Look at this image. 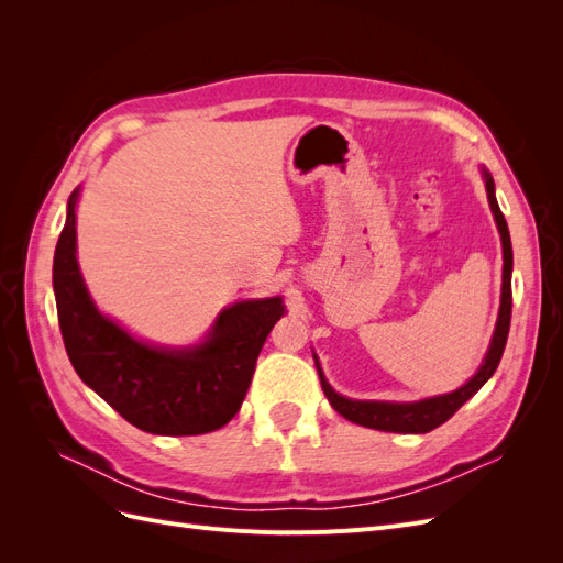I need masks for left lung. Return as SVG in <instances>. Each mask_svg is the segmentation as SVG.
<instances>
[{"label": "left lung", "mask_w": 563, "mask_h": 563, "mask_svg": "<svg viewBox=\"0 0 563 563\" xmlns=\"http://www.w3.org/2000/svg\"><path fill=\"white\" fill-rule=\"evenodd\" d=\"M482 178L486 185V197H488V207L493 213V220H496L498 232H500V242H503V288H500V310L496 319V329H493L490 345L486 350L484 362L476 368L474 376L449 395H437L428 399H418V401H368V399H350L338 395V391L329 385L327 376L319 366L317 354L314 356V366L319 373V380L323 387V395L331 401L335 411L347 418L350 422L362 424V428L371 430H380V432H399V434H424L432 432L439 424H444L460 406H463L467 399H472L476 391H479L486 380L496 373L500 356L507 343V333H509V317H512V242H509V230L505 223V216L498 207L496 199V183H493V176L488 174V168L482 166Z\"/></svg>", "instance_id": "left-lung-1"}]
</instances>
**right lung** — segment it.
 Here are the masks:
<instances>
[{"instance_id": "add662e5", "label": "right lung", "mask_w": 563, "mask_h": 563, "mask_svg": "<svg viewBox=\"0 0 563 563\" xmlns=\"http://www.w3.org/2000/svg\"><path fill=\"white\" fill-rule=\"evenodd\" d=\"M67 199L54 253V294L67 356L77 376L135 428L192 437L228 424L246 397L255 360L286 314L282 296L232 302L209 333L185 347L152 345L96 308L77 263V201Z\"/></svg>"}]
</instances>
